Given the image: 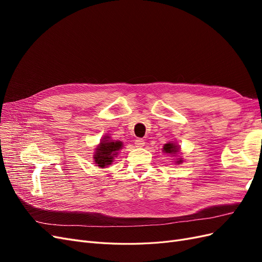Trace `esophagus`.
<instances>
[{"label":"esophagus","mask_w":262,"mask_h":262,"mask_svg":"<svg viewBox=\"0 0 262 262\" xmlns=\"http://www.w3.org/2000/svg\"><path fill=\"white\" fill-rule=\"evenodd\" d=\"M144 144H145V142H144L143 139H137V140H136V145H137V147H143Z\"/></svg>","instance_id":"1"}]
</instances>
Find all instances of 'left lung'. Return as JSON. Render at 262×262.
Masks as SVG:
<instances>
[{
    "instance_id": "8db88e82",
    "label": "left lung",
    "mask_w": 262,
    "mask_h": 262,
    "mask_svg": "<svg viewBox=\"0 0 262 262\" xmlns=\"http://www.w3.org/2000/svg\"><path fill=\"white\" fill-rule=\"evenodd\" d=\"M163 152L173 156V162H175V164H181L182 161H184L181 157L177 156L178 153L180 152V147L176 142H168V143L164 144Z\"/></svg>"
}]
</instances>
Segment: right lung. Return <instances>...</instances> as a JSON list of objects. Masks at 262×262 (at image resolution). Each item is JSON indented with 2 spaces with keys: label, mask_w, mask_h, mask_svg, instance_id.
<instances>
[{
  "label": "right lung",
  "mask_w": 262,
  "mask_h": 262,
  "mask_svg": "<svg viewBox=\"0 0 262 262\" xmlns=\"http://www.w3.org/2000/svg\"><path fill=\"white\" fill-rule=\"evenodd\" d=\"M123 147L121 141L112 140L108 134L100 140V143L95 148L94 163L99 168H106L112 165L119 154V150Z\"/></svg>",
  "instance_id": "obj_1"
}]
</instances>
